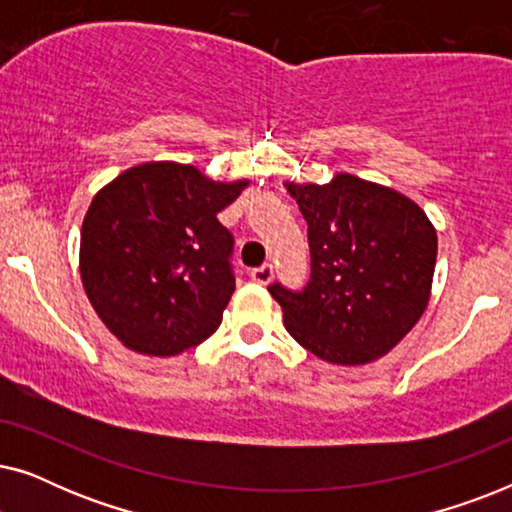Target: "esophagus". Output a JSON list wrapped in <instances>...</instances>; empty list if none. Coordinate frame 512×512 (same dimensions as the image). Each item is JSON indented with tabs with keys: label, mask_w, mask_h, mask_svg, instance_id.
<instances>
[{
	"label": "esophagus",
	"mask_w": 512,
	"mask_h": 512,
	"mask_svg": "<svg viewBox=\"0 0 512 512\" xmlns=\"http://www.w3.org/2000/svg\"><path fill=\"white\" fill-rule=\"evenodd\" d=\"M272 277H275V268H272V263H263V265H258V268L251 270V279L258 284H268Z\"/></svg>",
	"instance_id": "esophagus-1"
}]
</instances>
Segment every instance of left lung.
I'll return each instance as SVG.
<instances>
[{"label": "left lung", "instance_id": "1", "mask_svg": "<svg viewBox=\"0 0 512 512\" xmlns=\"http://www.w3.org/2000/svg\"><path fill=\"white\" fill-rule=\"evenodd\" d=\"M307 221L312 270L300 291L272 282L284 326L307 352L363 366L401 342L426 310L438 237L415 202L352 174L289 186Z\"/></svg>", "mask_w": 512, "mask_h": 512}]
</instances>
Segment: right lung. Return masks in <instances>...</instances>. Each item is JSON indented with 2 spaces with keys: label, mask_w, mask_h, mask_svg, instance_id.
<instances>
[{
  "label": "right lung",
  "mask_w": 512,
  "mask_h": 512,
  "mask_svg": "<svg viewBox=\"0 0 512 512\" xmlns=\"http://www.w3.org/2000/svg\"><path fill=\"white\" fill-rule=\"evenodd\" d=\"M244 186L216 184L193 165L146 163L95 195L81 228V279L125 347L174 356L219 328L235 291V240L216 214Z\"/></svg>",
  "instance_id": "obj_1"
}]
</instances>
